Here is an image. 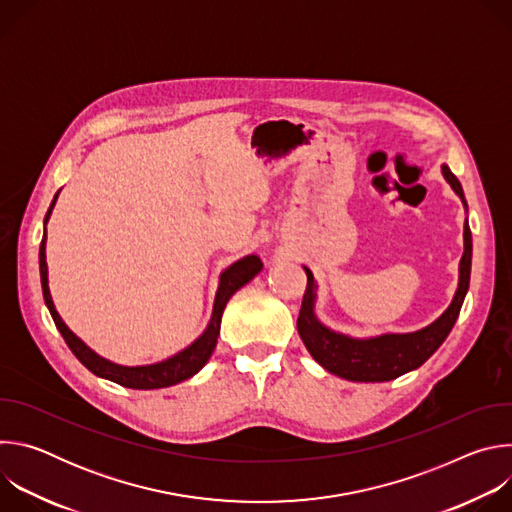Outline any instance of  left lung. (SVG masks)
Listing matches in <instances>:
<instances>
[{"instance_id": "obj_1", "label": "left lung", "mask_w": 512, "mask_h": 512, "mask_svg": "<svg viewBox=\"0 0 512 512\" xmlns=\"http://www.w3.org/2000/svg\"><path fill=\"white\" fill-rule=\"evenodd\" d=\"M444 178L450 182L454 192L462 198L464 190L460 180L452 174L448 166H442ZM470 267H472V233L468 227V218L464 225V255L460 261V283L450 308L423 330L409 334H383L369 340L350 338L322 326L314 314L316 300V281L308 267V285L302 300V310L298 316V332L304 340L308 352L322 367L342 379L360 381V383H383L397 379L417 367L442 346V342L452 332L460 308L464 304L466 291L470 285Z\"/></svg>"}]
</instances>
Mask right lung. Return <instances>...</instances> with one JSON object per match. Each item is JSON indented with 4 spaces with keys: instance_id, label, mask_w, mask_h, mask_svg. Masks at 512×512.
<instances>
[{
    "instance_id": "add662e5",
    "label": "right lung",
    "mask_w": 512,
    "mask_h": 512,
    "mask_svg": "<svg viewBox=\"0 0 512 512\" xmlns=\"http://www.w3.org/2000/svg\"><path fill=\"white\" fill-rule=\"evenodd\" d=\"M58 194L54 196L44 225L48 221V216L54 208ZM263 269V263L257 255H247L241 261L233 263L229 269H225L221 273V283H218V291L214 298V308H212V318L208 328L204 330V334L192 342L188 348H184L182 352H178L176 356L164 360V362H156V364H145V367H121V364L109 362L105 358H101L97 352H93L81 338H77L68 330V326L62 322V318L58 316L52 298H50V289H48V267H46V229H44V237L40 243V281H42V296L44 302L50 310V316L58 328V332L62 334L64 342L68 344V348L72 350L85 367L103 379H109L121 387H129V389H162V387H172L178 385L186 379H190L192 375H196L204 364L208 362L214 346H216V338L218 332H221V318L225 312L227 302L231 300V296L239 287H243L245 283H249L259 271Z\"/></svg>"
}]
</instances>
